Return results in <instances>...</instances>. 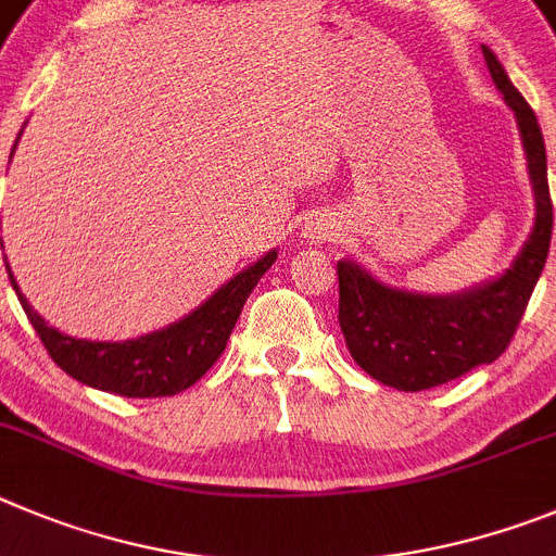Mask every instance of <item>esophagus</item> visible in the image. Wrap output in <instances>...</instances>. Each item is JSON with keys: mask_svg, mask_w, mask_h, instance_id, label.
Listing matches in <instances>:
<instances>
[{"mask_svg": "<svg viewBox=\"0 0 556 556\" xmlns=\"http://www.w3.org/2000/svg\"><path fill=\"white\" fill-rule=\"evenodd\" d=\"M304 235H307L309 241H332L338 229H334V224L329 218H315V222H309L304 227Z\"/></svg>", "mask_w": 556, "mask_h": 556, "instance_id": "esophagus-1", "label": "esophagus"}]
</instances>
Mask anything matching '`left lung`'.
<instances>
[{"label":"left lung","instance_id":"obj_1","mask_svg":"<svg viewBox=\"0 0 556 556\" xmlns=\"http://www.w3.org/2000/svg\"><path fill=\"white\" fill-rule=\"evenodd\" d=\"M490 77L513 108L527 149L538 216L529 241L507 274L459 296H418L388 288L371 274L338 260V321L354 363L396 390H427L493 363L509 346L548 257L554 204L548 193L546 143L538 116L509 83L496 54L482 47Z\"/></svg>","mask_w":556,"mask_h":556}]
</instances>
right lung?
<instances>
[{
	"mask_svg": "<svg viewBox=\"0 0 556 556\" xmlns=\"http://www.w3.org/2000/svg\"><path fill=\"white\" fill-rule=\"evenodd\" d=\"M274 260H277V252H268L247 271L229 279L222 290H216L202 307L185 315L182 321L160 329V332L143 334L138 340H124V343L68 338L49 327L41 315L29 307L16 279L10 274V266L4 268H8L10 285L16 290L18 302L41 338L43 349L68 377L97 390L116 393V396L157 399L174 396L179 390L191 388L213 368V363L222 357L224 346H227L249 293L260 282V277L271 268Z\"/></svg>",
	"mask_w": 556,
	"mask_h": 556,
	"instance_id": "add662e5",
	"label": "right lung"
}]
</instances>
